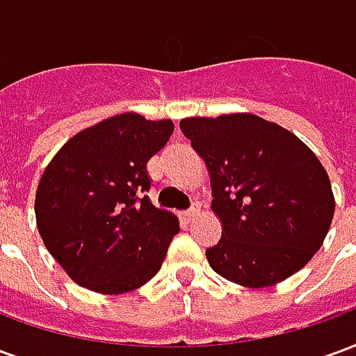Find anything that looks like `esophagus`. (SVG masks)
Segmentation results:
<instances>
[{"instance_id":"esophagus-1","label":"esophagus","mask_w":356,"mask_h":356,"mask_svg":"<svg viewBox=\"0 0 356 356\" xmlns=\"http://www.w3.org/2000/svg\"><path fill=\"white\" fill-rule=\"evenodd\" d=\"M198 209H200V204H198V202H193V206H191V208L185 211L186 221H191V219H193V217L198 213Z\"/></svg>"}]
</instances>
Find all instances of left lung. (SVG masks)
I'll return each instance as SVG.
<instances>
[{"instance_id": "1", "label": "left lung", "mask_w": 356, "mask_h": 356, "mask_svg": "<svg viewBox=\"0 0 356 356\" xmlns=\"http://www.w3.org/2000/svg\"><path fill=\"white\" fill-rule=\"evenodd\" d=\"M211 175L213 211L223 223L209 267L231 282L265 288L296 275L328 234L334 194L326 170L305 143L254 114L186 118Z\"/></svg>"}]
</instances>
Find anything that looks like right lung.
I'll use <instances>...</instances> for the list:
<instances>
[{"label": "right lung", "instance_id": "obj_1", "mask_svg": "<svg viewBox=\"0 0 356 356\" xmlns=\"http://www.w3.org/2000/svg\"><path fill=\"white\" fill-rule=\"evenodd\" d=\"M171 133L170 120L112 116L74 135L43 171L38 231L74 282L124 293L160 270L179 221L147 196V163Z\"/></svg>", "mask_w": 356, "mask_h": 356}]
</instances>
